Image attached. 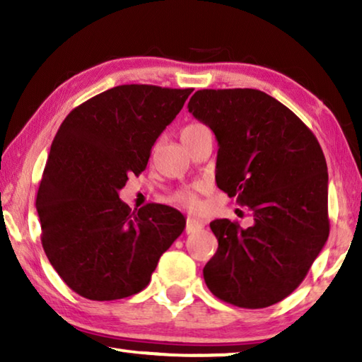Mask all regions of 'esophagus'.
Instances as JSON below:
<instances>
[{
    "mask_svg": "<svg viewBox=\"0 0 362 362\" xmlns=\"http://www.w3.org/2000/svg\"><path fill=\"white\" fill-rule=\"evenodd\" d=\"M204 226V223L203 222H199L198 218H193V217H188L187 218V226H185V231L187 233H194V231H198V230H201Z\"/></svg>",
    "mask_w": 362,
    "mask_h": 362,
    "instance_id": "34e87169",
    "label": "esophagus"
}]
</instances>
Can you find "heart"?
Returning <instances> with one entry per match:
<instances>
[{
    "label": "heart",
    "instance_id": "obj_1",
    "mask_svg": "<svg viewBox=\"0 0 362 362\" xmlns=\"http://www.w3.org/2000/svg\"><path fill=\"white\" fill-rule=\"evenodd\" d=\"M199 127H203V126L196 124V122H193V124H188L183 127L180 136H185V134L199 129ZM175 201L179 204L188 207V209H194V207H198V198H196V193L193 192V189H183V192H179L175 194Z\"/></svg>",
    "mask_w": 362,
    "mask_h": 362
}]
</instances>
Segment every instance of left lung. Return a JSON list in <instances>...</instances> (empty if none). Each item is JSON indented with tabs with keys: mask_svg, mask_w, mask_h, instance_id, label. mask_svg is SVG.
I'll use <instances>...</instances> for the list:
<instances>
[{
	"mask_svg": "<svg viewBox=\"0 0 362 362\" xmlns=\"http://www.w3.org/2000/svg\"><path fill=\"white\" fill-rule=\"evenodd\" d=\"M188 112L218 142L216 182L252 211L254 223L217 218V252L204 281L217 298L265 308L305 279L329 236L327 164L303 121L257 89H203Z\"/></svg>",
	"mask_w": 362,
	"mask_h": 362,
	"instance_id": "8db88e82",
	"label": "left lung"
}]
</instances>
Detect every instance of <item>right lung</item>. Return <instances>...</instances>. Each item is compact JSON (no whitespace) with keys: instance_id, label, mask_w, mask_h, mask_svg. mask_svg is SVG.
I'll use <instances>...</instances> for the list:
<instances>
[{"instance_id":"obj_1","label":"right lung","mask_w":362,"mask_h":362,"mask_svg":"<svg viewBox=\"0 0 362 362\" xmlns=\"http://www.w3.org/2000/svg\"><path fill=\"white\" fill-rule=\"evenodd\" d=\"M193 89L122 84L71 110L52 140L36 211L41 243L64 283L97 302L148 286L159 257L185 228L174 207L131 212L119 189L148 163L151 146Z\"/></svg>"}]
</instances>
